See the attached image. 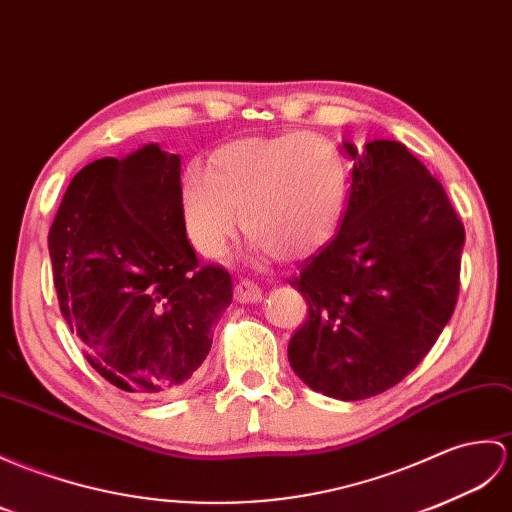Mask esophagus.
Wrapping results in <instances>:
<instances>
[{
  "mask_svg": "<svg viewBox=\"0 0 512 512\" xmlns=\"http://www.w3.org/2000/svg\"><path fill=\"white\" fill-rule=\"evenodd\" d=\"M235 301L237 303H259L261 290L253 281H240L235 285Z\"/></svg>",
  "mask_w": 512,
  "mask_h": 512,
  "instance_id": "esophagus-1",
  "label": "esophagus"
}]
</instances>
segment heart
<instances>
[{
  "mask_svg": "<svg viewBox=\"0 0 512 512\" xmlns=\"http://www.w3.org/2000/svg\"><path fill=\"white\" fill-rule=\"evenodd\" d=\"M347 196L340 150L312 133L229 141L207 174L192 168L181 183L187 235L207 257L224 255L242 224L257 257L310 259L338 237Z\"/></svg>",
  "mask_w": 512,
  "mask_h": 512,
  "instance_id": "heart-1",
  "label": "heart"
}]
</instances>
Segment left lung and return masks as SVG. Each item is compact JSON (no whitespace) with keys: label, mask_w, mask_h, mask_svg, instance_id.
<instances>
[{"label":"left lung","mask_w":512,"mask_h":512,"mask_svg":"<svg viewBox=\"0 0 512 512\" xmlns=\"http://www.w3.org/2000/svg\"><path fill=\"white\" fill-rule=\"evenodd\" d=\"M353 159L338 237L294 279L307 320L288 344L292 371L342 401L399 384L425 358L458 301L465 227L443 185L399 141Z\"/></svg>","instance_id":"1"}]
</instances>
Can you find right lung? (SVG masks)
<instances>
[{
	"label": "right lung",
	"instance_id": "right-lung-1",
	"mask_svg": "<svg viewBox=\"0 0 512 512\" xmlns=\"http://www.w3.org/2000/svg\"><path fill=\"white\" fill-rule=\"evenodd\" d=\"M47 246L58 305L95 373L150 399L198 371L233 283L187 242L176 154L148 144L85 165Z\"/></svg>",
	"mask_w": 512,
	"mask_h": 512
}]
</instances>
